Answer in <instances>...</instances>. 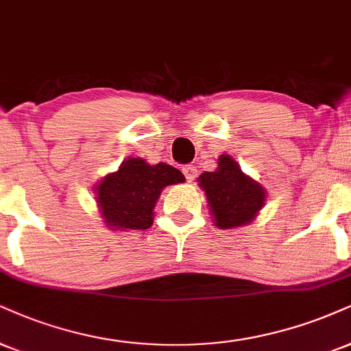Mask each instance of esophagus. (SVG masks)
<instances>
[{
	"instance_id": "esophagus-1",
	"label": "esophagus",
	"mask_w": 351,
	"mask_h": 351,
	"mask_svg": "<svg viewBox=\"0 0 351 351\" xmlns=\"http://www.w3.org/2000/svg\"><path fill=\"white\" fill-rule=\"evenodd\" d=\"M183 173H184V176H186L188 181H193L194 178H196L197 170H196V167H193V165H186V167H183Z\"/></svg>"
}]
</instances>
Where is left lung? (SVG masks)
Instances as JSON below:
<instances>
[{"label":"left lung","mask_w":351,"mask_h":351,"mask_svg":"<svg viewBox=\"0 0 351 351\" xmlns=\"http://www.w3.org/2000/svg\"><path fill=\"white\" fill-rule=\"evenodd\" d=\"M197 181L206 193L214 226L222 230L252 223L267 201V189L245 175L230 155H221L216 171H204Z\"/></svg>","instance_id":"left-lung-1"}]
</instances>
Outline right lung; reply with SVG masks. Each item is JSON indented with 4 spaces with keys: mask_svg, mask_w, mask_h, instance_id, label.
Masks as SVG:
<instances>
[{
    "mask_svg": "<svg viewBox=\"0 0 351 351\" xmlns=\"http://www.w3.org/2000/svg\"><path fill=\"white\" fill-rule=\"evenodd\" d=\"M184 181L178 168L128 158L117 171L95 184L96 202L104 226L117 230H145L154 223V209L163 188Z\"/></svg>",
    "mask_w": 351,
    "mask_h": 351,
    "instance_id": "right-lung-1",
    "label": "right lung"
}]
</instances>
